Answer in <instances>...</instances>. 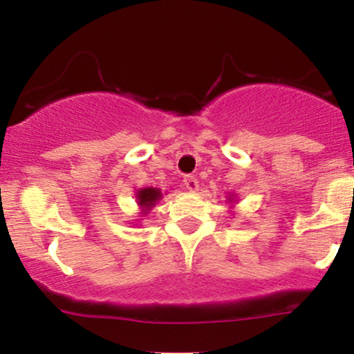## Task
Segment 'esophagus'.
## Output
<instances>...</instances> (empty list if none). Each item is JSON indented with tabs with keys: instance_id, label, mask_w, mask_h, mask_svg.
<instances>
[{
	"instance_id": "obj_1",
	"label": "esophagus",
	"mask_w": 354,
	"mask_h": 354,
	"mask_svg": "<svg viewBox=\"0 0 354 354\" xmlns=\"http://www.w3.org/2000/svg\"><path fill=\"white\" fill-rule=\"evenodd\" d=\"M185 186H186V189H189V191H196L198 189V180L194 176H185Z\"/></svg>"
}]
</instances>
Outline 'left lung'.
Segmentation results:
<instances>
[{
    "instance_id": "1",
    "label": "left lung",
    "mask_w": 354,
    "mask_h": 354,
    "mask_svg": "<svg viewBox=\"0 0 354 354\" xmlns=\"http://www.w3.org/2000/svg\"><path fill=\"white\" fill-rule=\"evenodd\" d=\"M228 203H234V194H231V196H228Z\"/></svg>"
}]
</instances>
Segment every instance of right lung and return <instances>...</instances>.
<instances>
[{
    "mask_svg": "<svg viewBox=\"0 0 354 354\" xmlns=\"http://www.w3.org/2000/svg\"><path fill=\"white\" fill-rule=\"evenodd\" d=\"M163 198V193L158 188H141L136 191V203L141 209V216H146V214L151 211L156 203Z\"/></svg>",
    "mask_w": 354,
    "mask_h": 354,
    "instance_id": "1",
    "label": "right lung"
}]
</instances>
